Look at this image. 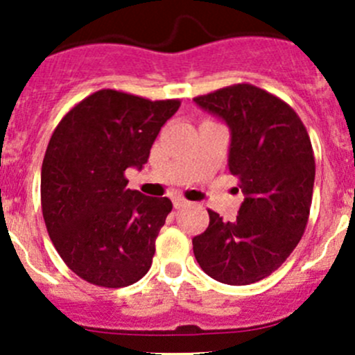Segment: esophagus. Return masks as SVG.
Segmentation results:
<instances>
[{"label":"esophagus","instance_id":"obj_1","mask_svg":"<svg viewBox=\"0 0 355 355\" xmlns=\"http://www.w3.org/2000/svg\"><path fill=\"white\" fill-rule=\"evenodd\" d=\"M187 204H189V200L182 198V196H175V198H173V206H175V209H180V207L187 206Z\"/></svg>","mask_w":355,"mask_h":355}]
</instances>
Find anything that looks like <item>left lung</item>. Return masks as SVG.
<instances>
[{
    "instance_id": "1",
    "label": "left lung",
    "mask_w": 355,
    "mask_h": 355,
    "mask_svg": "<svg viewBox=\"0 0 355 355\" xmlns=\"http://www.w3.org/2000/svg\"><path fill=\"white\" fill-rule=\"evenodd\" d=\"M194 101L230 127L228 170L245 196L235 221L207 209L209 227L192 239L194 256L221 284H256L285 263L306 230L316 173L309 134L287 103L252 84Z\"/></svg>"
}]
</instances>
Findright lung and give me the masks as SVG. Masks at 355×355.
Segmentation results:
<instances>
[{
	"label": "right lung",
	"mask_w": 355,
	"mask_h": 355,
	"mask_svg": "<svg viewBox=\"0 0 355 355\" xmlns=\"http://www.w3.org/2000/svg\"><path fill=\"white\" fill-rule=\"evenodd\" d=\"M178 108V99L101 89L53 132L41 170L42 216L60 257L82 280L121 288L151 268L173 204L127 189L125 170L148 163L161 127Z\"/></svg>",
	"instance_id": "1"
}]
</instances>
